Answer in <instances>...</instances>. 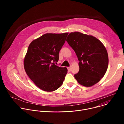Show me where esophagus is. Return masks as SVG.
<instances>
[{"label":"esophagus","mask_w":124,"mask_h":124,"mask_svg":"<svg viewBox=\"0 0 124 124\" xmlns=\"http://www.w3.org/2000/svg\"><path fill=\"white\" fill-rule=\"evenodd\" d=\"M67 69L69 71H70V70H71V67H67Z\"/></svg>","instance_id":"1"}]
</instances>
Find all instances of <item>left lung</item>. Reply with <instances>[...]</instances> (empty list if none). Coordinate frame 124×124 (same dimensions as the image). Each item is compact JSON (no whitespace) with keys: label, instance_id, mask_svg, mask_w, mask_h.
<instances>
[{"label":"left lung","instance_id":"8db88e82","mask_svg":"<svg viewBox=\"0 0 124 124\" xmlns=\"http://www.w3.org/2000/svg\"><path fill=\"white\" fill-rule=\"evenodd\" d=\"M66 41L79 61V70L74 76L78 83L91 87L99 82L108 65V54L103 44L92 35L77 31L70 33Z\"/></svg>","mask_w":124,"mask_h":124}]
</instances>
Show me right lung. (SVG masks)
Segmentation results:
<instances>
[{
  "instance_id": "right-lung-1",
  "label": "right lung",
  "mask_w": 124,
  "mask_h": 124,
  "mask_svg": "<svg viewBox=\"0 0 124 124\" xmlns=\"http://www.w3.org/2000/svg\"><path fill=\"white\" fill-rule=\"evenodd\" d=\"M68 33H46L30 44L24 58L25 72L38 87L46 92L54 91L62 85L67 73L66 67L54 62Z\"/></svg>"
}]
</instances>
